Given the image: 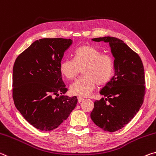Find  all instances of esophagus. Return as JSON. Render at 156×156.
Listing matches in <instances>:
<instances>
[{
    "label": "esophagus",
    "instance_id": "esophagus-1",
    "mask_svg": "<svg viewBox=\"0 0 156 156\" xmlns=\"http://www.w3.org/2000/svg\"><path fill=\"white\" fill-rule=\"evenodd\" d=\"M77 99H78V102H79V103H81V101H83L84 100V99L83 98H81V97H79Z\"/></svg>",
    "mask_w": 156,
    "mask_h": 156
}]
</instances>
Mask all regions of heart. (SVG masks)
Here are the masks:
<instances>
[{
    "mask_svg": "<svg viewBox=\"0 0 156 156\" xmlns=\"http://www.w3.org/2000/svg\"><path fill=\"white\" fill-rule=\"evenodd\" d=\"M75 58H65L59 66L60 72L68 80L75 79L81 69L83 76L70 85L73 95L81 97L90 95L97 84L108 83L113 73V60L110 55L101 52L93 45H84L74 52Z\"/></svg>",
    "mask_w": 156,
    "mask_h": 156,
    "instance_id": "1",
    "label": "heart"
}]
</instances>
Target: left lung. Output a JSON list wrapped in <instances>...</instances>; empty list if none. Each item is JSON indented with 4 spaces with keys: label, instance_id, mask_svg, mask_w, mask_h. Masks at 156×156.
Masks as SVG:
<instances>
[{
    "label": "left lung",
    "instance_id": "left-lung-1",
    "mask_svg": "<svg viewBox=\"0 0 156 156\" xmlns=\"http://www.w3.org/2000/svg\"><path fill=\"white\" fill-rule=\"evenodd\" d=\"M108 43L113 57L114 76L99 92L106 97L94 103L93 122L104 131L123 128L139 111L145 95L144 70L139 55L123 41L111 37L93 39Z\"/></svg>",
    "mask_w": 156,
    "mask_h": 156
}]
</instances>
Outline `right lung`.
Masks as SVG:
<instances>
[{
	"label": "right lung",
	"mask_w": 156,
	"mask_h": 156,
	"mask_svg": "<svg viewBox=\"0 0 156 156\" xmlns=\"http://www.w3.org/2000/svg\"><path fill=\"white\" fill-rule=\"evenodd\" d=\"M72 43L71 39L62 38L37 40L14 62L12 90L15 106L41 131L57 128L77 104L76 96L63 95L68 89L59 69L65 51Z\"/></svg>",
	"instance_id": "obj_1"
}]
</instances>
